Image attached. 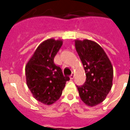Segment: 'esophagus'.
<instances>
[{"mask_svg":"<svg viewBox=\"0 0 130 130\" xmlns=\"http://www.w3.org/2000/svg\"><path fill=\"white\" fill-rule=\"evenodd\" d=\"M74 78V74L72 73V74L70 75V79H73Z\"/></svg>","mask_w":130,"mask_h":130,"instance_id":"34e87169","label":"esophagus"}]
</instances>
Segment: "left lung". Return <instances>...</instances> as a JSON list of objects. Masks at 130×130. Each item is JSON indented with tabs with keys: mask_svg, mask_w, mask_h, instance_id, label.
Returning <instances> with one entry per match:
<instances>
[{
	"mask_svg": "<svg viewBox=\"0 0 130 130\" xmlns=\"http://www.w3.org/2000/svg\"><path fill=\"white\" fill-rule=\"evenodd\" d=\"M75 48L86 76L84 84L76 86L79 96L88 106H96L106 99L111 89V62L103 48L94 41L76 40Z\"/></svg>",
	"mask_w": 130,
	"mask_h": 130,
	"instance_id": "obj_1",
	"label": "left lung"
}]
</instances>
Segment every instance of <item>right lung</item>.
Returning a JSON list of instances; mask_svg holds the SVG:
<instances>
[{"instance_id": "add662e5", "label": "right lung", "mask_w": 130, "mask_h": 130, "mask_svg": "<svg viewBox=\"0 0 130 130\" xmlns=\"http://www.w3.org/2000/svg\"><path fill=\"white\" fill-rule=\"evenodd\" d=\"M62 45L61 40L53 38L37 46L25 68L28 87L37 101L46 105L56 102L62 95L69 76H65L54 59Z\"/></svg>"}]
</instances>
